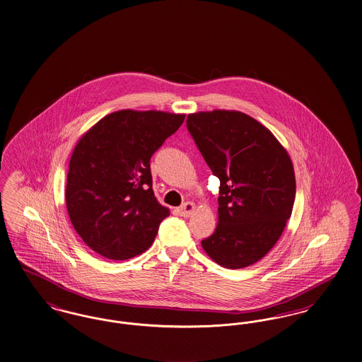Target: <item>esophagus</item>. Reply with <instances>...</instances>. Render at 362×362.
<instances>
[{
	"label": "esophagus",
	"instance_id": "obj_1",
	"mask_svg": "<svg viewBox=\"0 0 362 362\" xmlns=\"http://www.w3.org/2000/svg\"><path fill=\"white\" fill-rule=\"evenodd\" d=\"M194 208H196V205L190 203V202H187L185 204H182L178 208V214H180V216L189 218L194 212Z\"/></svg>",
	"mask_w": 362,
	"mask_h": 362
}]
</instances>
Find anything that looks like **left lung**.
Returning <instances> with one entry per match:
<instances>
[{
	"instance_id": "left-lung-1",
	"label": "left lung",
	"mask_w": 362,
	"mask_h": 362,
	"mask_svg": "<svg viewBox=\"0 0 362 362\" xmlns=\"http://www.w3.org/2000/svg\"><path fill=\"white\" fill-rule=\"evenodd\" d=\"M187 127L221 180L219 221L202 246L223 267H250L276 245L291 218L296 194L292 160L267 127L242 112L192 113Z\"/></svg>"
}]
</instances>
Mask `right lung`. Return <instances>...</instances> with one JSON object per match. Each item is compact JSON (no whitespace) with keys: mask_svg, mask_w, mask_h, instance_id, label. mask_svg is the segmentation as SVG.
<instances>
[{"mask_svg":"<svg viewBox=\"0 0 362 362\" xmlns=\"http://www.w3.org/2000/svg\"><path fill=\"white\" fill-rule=\"evenodd\" d=\"M185 115L117 110L79 139L69 163L66 206L82 240L123 261L146 252L170 215L153 190L150 159Z\"/></svg>","mask_w":362,"mask_h":362,"instance_id":"add662e5","label":"right lung"}]
</instances>
